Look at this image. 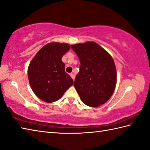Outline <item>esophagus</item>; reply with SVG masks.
<instances>
[{"label": "esophagus", "instance_id": "obj_1", "mask_svg": "<svg viewBox=\"0 0 150 150\" xmlns=\"http://www.w3.org/2000/svg\"><path fill=\"white\" fill-rule=\"evenodd\" d=\"M70 76H71V77L73 79V80L74 81V79H75V75L73 74V73H71V74H70Z\"/></svg>", "mask_w": 150, "mask_h": 150}]
</instances>
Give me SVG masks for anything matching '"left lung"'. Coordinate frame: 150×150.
I'll return each instance as SVG.
<instances>
[{
    "label": "left lung",
    "instance_id": "left-lung-1",
    "mask_svg": "<svg viewBox=\"0 0 150 150\" xmlns=\"http://www.w3.org/2000/svg\"><path fill=\"white\" fill-rule=\"evenodd\" d=\"M80 60L74 86L81 99L98 107L110 99L115 88L117 71L111 56L94 42L71 46Z\"/></svg>",
    "mask_w": 150,
    "mask_h": 150
}]
</instances>
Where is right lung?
I'll return each mask as SVG.
<instances>
[{"instance_id":"right-lung-1","label":"right lung","mask_w":150,"mask_h":150,"mask_svg":"<svg viewBox=\"0 0 150 150\" xmlns=\"http://www.w3.org/2000/svg\"><path fill=\"white\" fill-rule=\"evenodd\" d=\"M70 49L68 44L51 42L43 46L31 60L28 76L32 90L46 103L58 100L73 84L65 72L62 57Z\"/></svg>"}]
</instances>
